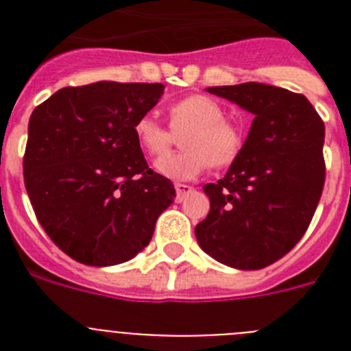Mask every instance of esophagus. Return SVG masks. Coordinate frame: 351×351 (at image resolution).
<instances>
[{
	"mask_svg": "<svg viewBox=\"0 0 351 351\" xmlns=\"http://www.w3.org/2000/svg\"><path fill=\"white\" fill-rule=\"evenodd\" d=\"M176 191H178V202H181V200L186 197V195L191 193V191H193V186L182 184V182H178V184H176Z\"/></svg>",
	"mask_w": 351,
	"mask_h": 351,
	"instance_id": "esophagus-1",
	"label": "esophagus"
}]
</instances>
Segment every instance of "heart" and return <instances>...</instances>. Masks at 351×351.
Listing matches in <instances>:
<instances>
[{
  "label": "heart",
  "instance_id": "1",
  "mask_svg": "<svg viewBox=\"0 0 351 351\" xmlns=\"http://www.w3.org/2000/svg\"><path fill=\"white\" fill-rule=\"evenodd\" d=\"M170 128L153 114H142L133 126L135 137L145 153L161 156L170 149L173 134L181 135L184 151L167 154L156 161V170L173 179L188 181L204 172L207 165L223 169L237 160L243 151V130L234 121L225 119V108L206 95H191L169 108Z\"/></svg>",
  "mask_w": 351,
  "mask_h": 351
}]
</instances>
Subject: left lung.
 <instances>
[{"label": "left lung", "mask_w": 351, "mask_h": 351, "mask_svg": "<svg viewBox=\"0 0 351 351\" xmlns=\"http://www.w3.org/2000/svg\"><path fill=\"white\" fill-rule=\"evenodd\" d=\"M255 119L243 151L204 191L210 210L195 226L207 255L256 271L283 258L308 230L325 182V125L299 93L246 82L207 88Z\"/></svg>", "instance_id": "1"}]
</instances>
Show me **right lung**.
Here are the masks:
<instances>
[{
  "mask_svg": "<svg viewBox=\"0 0 351 351\" xmlns=\"http://www.w3.org/2000/svg\"><path fill=\"white\" fill-rule=\"evenodd\" d=\"M163 84L95 82L63 88L33 110L24 184L42 228L68 256L107 267L132 260L176 198L149 169L133 126Z\"/></svg>",
  "mask_w": 351,
  "mask_h": 351,
  "instance_id": "obj_1",
  "label": "right lung"
}]
</instances>
